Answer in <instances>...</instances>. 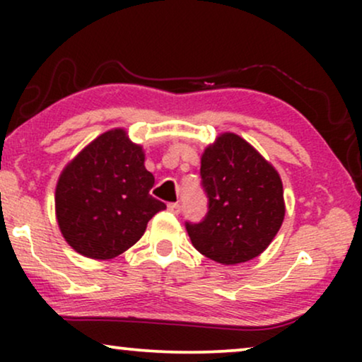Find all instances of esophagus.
I'll return each instance as SVG.
<instances>
[{
    "label": "esophagus",
    "instance_id": "esophagus-1",
    "mask_svg": "<svg viewBox=\"0 0 362 362\" xmlns=\"http://www.w3.org/2000/svg\"><path fill=\"white\" fill-rule=\"evenodd\" d=\"M168 209H170L173 214H180L181 204H180V202H170V204H168Z\"/></svg>",
    "mask_w": 362,
    "mask_h": 362
}]
</instances>
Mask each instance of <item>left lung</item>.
Here are the masks:
<instances>
[{
    "label": "left lung",
    "instance_id": "8db88e82",
    "mask_svg": "<svg viewBox=\"0 0 362 362\" xmlns=\"http://www.w3.org/2000/svg\"><path fill=\"white\" fill-rule=\"evenodd\" d=\"M207 214L186 222L192 245L207 259L235 265L260 255L285 217L284 185L274 166L235 133H222L201 156Z\"/></svg>",
    "mask_w": 362,
    "mask_h": 362
}]
</instances>
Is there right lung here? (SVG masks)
Instances as JSON below:
<instances>
[{
    "label": "right lung",
    "instance_id": "1",
    "mask_svg": "<svg viewBox=\"0 0 362 362\" xmlns=\"http://www.w3.org/2000/svg\"><path fill=\"white\" fill-rule=\"evenodd\" d=\"M153 185L143 148L123 128L102 133L59 176L56 217L64 239L88 259L123 254L145 234L148 221L166 209L150 194Z\"/></svg>",
    "mask_w": 362,
    "mask_h": 362
}]
</instances>
